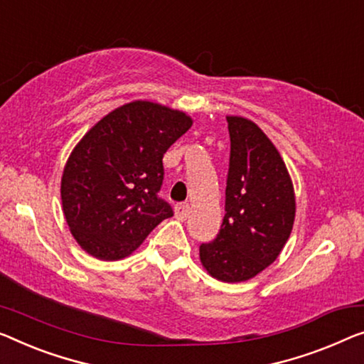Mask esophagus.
<instances>
[{
    "mask_svg": "<svg viewBox=\"0 0 364 364\" xmlns=\"http://www.w3.org/2000/svg\"><path fill=\"white\" fill-rule=\"evenodd\" d=\"M175 214L180 220H186L188 215H189V205L184 204V203H180L175 205Z\"/></svg>",
    "mask_w": 364,
    "mask_h": 364,
    "instance_id": "obj_1",
    "label": "esophagus"
}]
</instances>
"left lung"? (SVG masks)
Returning <instances> with one entry per match:
<instances>
[{"instance_id":"left-lung-1","label":"left lung","mask_w":364,"mask_h":364,"mask_svg":"<svg viewBox=\"0 0 364 364\" xmlns=\"http://www.w3.org/2000/svg\"><path fill=\"white\" fill-rule=\"evenodd\" d=\"M230 159L225 215L213 242L200 243L204 268L215 279L240 283L278 258L294 224L296 200L286 165L257 124L227 117Z\"/></svg>"}]
</instances>
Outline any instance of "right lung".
Wrapping results in <instances>:
<instances>
[{
  "instance_id": "1",
  "label": "right lung",
  "mask_w": 364,
  "mask_h": 364,
  "mask_svg": "<svg viewBox=\"0 0 364 364\" xmlns=\"http://www.w3.org/2000/svg\"><path fill=\"white\" fill-rule=\"evenodd\" d=\"M191 124L184 112L135 101L81 139L62 176L65 219L81 248L106 262L121 259L173 215L159 196L164 155Z\"/></svg>"
}]
</instances>
